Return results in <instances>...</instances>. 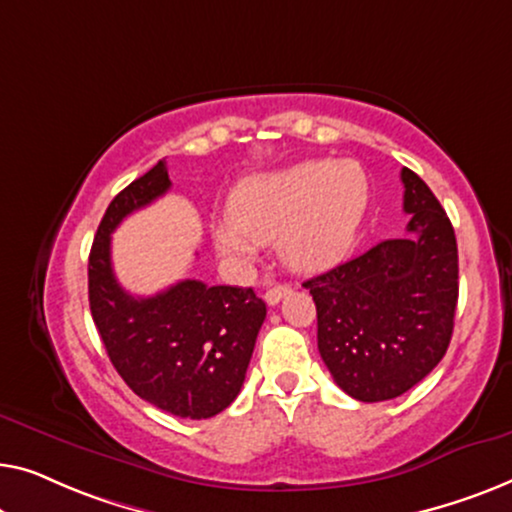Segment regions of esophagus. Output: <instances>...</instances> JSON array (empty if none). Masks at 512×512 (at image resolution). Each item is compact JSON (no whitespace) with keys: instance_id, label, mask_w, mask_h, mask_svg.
I'll return each mask as SVG.
<instances>
[{"instance_id":"esophagus-1","label":"esophagus","mask_w":512,"mask_h":512,"mask_svg":"<svg viewBox=\"0 0 512 512\" xmlns=\"http://www.w3.org/2000/svg\"><path fill=\"white\" fill-rule=\"evenodd\" d=\"M290 290H292V287H290V285H285V283L271 285L269 290L264 292V301H266V304H269V306H276L280 299H283V297H287V294H290Z\"/></svg>"}]
</instances>
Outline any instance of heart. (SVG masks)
<instances>
[{"label":"heart","mask_w":512,"mask_h":512,"mask_svg":"<svg viewBox=\"0 0 512 512\" xmlns=\"http://www.w3.org/2000/svg\"><path fill=\"white\" fill-rule=\"evenodd\" d=\"M369 201V181L355 162L313 160L248 178L227 201V218L213 229L222 255L250 259L276 243L294 271H322L355 243Z\"/></svg>","instance_id":"obj_1"}]
</instances>
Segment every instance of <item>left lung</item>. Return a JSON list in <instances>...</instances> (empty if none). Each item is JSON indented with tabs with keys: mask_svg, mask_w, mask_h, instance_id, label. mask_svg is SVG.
I'll return each mask as SVG.
<instances>
[{
	"mask_svg": "<svg viewBox=\"0 0 512 512\" xmlns=\"http://www.w3.org/2000/svg\"><path fill=\"white\" fill-rule=\"evenodd\" d=\"M406 236L306 280L318 308V350L357 401L401 397L448 350L459 297L457 239L420 176L403 167Z\"/></svg>",
	"mask_w": 512,
	"mask_h": 512,
	"instance_id": "left-lung-1",
	"label": "left lung"
}]
</instances>
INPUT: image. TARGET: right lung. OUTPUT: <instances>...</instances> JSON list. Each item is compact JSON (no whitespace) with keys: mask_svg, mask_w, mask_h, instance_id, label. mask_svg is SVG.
I'll return each instance as SVG.
<instances>
[{"mask_svg":"<svg viewBox=\"0 0 512 512\" xmlns=\"http://www.w3.org/2000/svg\"><path fill=\"white\" fill-rule=\"evenodd\" d=\"M169 187L160 160L106 208L88 262L90 311L129 390L164 413L206 420L239 397L266 304L253 287L201 280H181L155 297L122 290L111 266L113 229Z\"/></svg>","mask_w":512,"mask_h":512,"instance_id":"obj_1","label":"right lung"}]
</instances>
